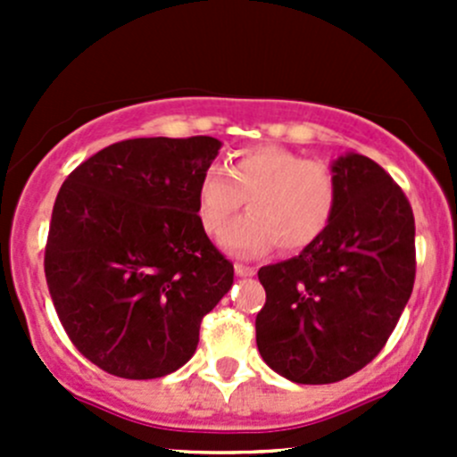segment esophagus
I'll list each match as a JSON object with an SVG mask.
<instances>
[{"label": "esophagus", "mask_w": 457, "mask_h": 457, "mask_svg": "<svg viewBox=\"0 0 457 457\" xmlns=\"http://www.w3.org/2000/svg\"><path fill=\"white\" fill-rule=\"evenodd\" d=\"M234 271H237V276H243V278H245V276H254L256 274L254 267L243 265V262H237V265H234Z\"/></svg>", "instance_id": "esophagus-1"}]
</instances>
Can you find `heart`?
<instances>
[{
    "label": "heart",
    "mask_w": 457,
    "mask_h": 457,
    "mask_svg": "<svg viewBox=\"0 0 457 457\" xmlns=\"http://www.w3.org/2000/svg\"><path fill=\"white\" fill-rule=\"evenodd\" d=\"M245 199L250 214L225 229L220 245L237 256H256L274 245L296 254L329 228L338 181L322 161L276 145L252 147L229 161L225 172L210 168L201 177L196 214L203 229L220 232Z\"/></svg>",
    "instance_id": "1"
}]
</instances>
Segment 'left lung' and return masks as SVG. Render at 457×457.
Segmentation results:
<instances>
[{
    "label": "left lung",
    "mask_w": 457,
    "mask_h": 457,
    "mask_svg": "<svg viewBox=\"0 0 457 457\" xmlns=\"http://www.w3.org/2000/svg\"><path fill=\"white\" fill-rule=\"evenodd\" d=\"M338 205L314 245L265 265L256 316L262 361L298 385L352 376L385 347L416 278V223L407 196L370 156L331 163Z\"/></svg>",
    "instance_id": "left-lung-1"
}]
</instances>
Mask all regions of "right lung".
Masks as SVG:
<instances>
[{"mask_svg": "<svg viewBox=\"0 0 457 457\" xmlns=\"http://www.w3.org/2000/svg\"><path fill=\"white\" fill-rule=\"evenodd\" d=\"M214 137L128 139L63 181L46 243V283L72 345L128 380L168 376L199 345L203 316L234 283L207 238L196 190Z\"/></svg>", "mask_w": 457, "mask_h": 457, "instance_id": "obj_1", "label": "right lung"}]
</instances>
